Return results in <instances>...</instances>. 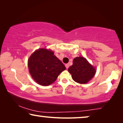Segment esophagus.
Masks as SVG:
<instances>
[{
    "mask_svg": "<svg viewBox=\"0 0 123 123\" xmlns=\"http://www.w3.org/2000/svg\"><path fill=\"white\" fill-rule=\"evenodd\" d=\"M65 66H66V67L67 69H68V68H69V64H65Z\"/></svg>",
    "mask_w": 123,
    "mask_h": 123,
    "instance_id": "esophagus-1",
    "label": "esophagus"
}]
</instances>
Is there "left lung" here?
I'll list each match as a JSON object with an SVG mask.
<instances>
[{"label": "left lung", "instance_id": "8db88e82", "mask_svg": "<svg viewBox=\"0 0 123 123\" xmlns=\"http://www.w3.org/2000/svg\"><path fill=\"white\" fill-rule=\"evenodd\" d=\"M72 79L81 84H86L90 81L96 72V69L84 57H76L73 60V65L68 68Z\"/></svg>", "mask_w": 123, "mask_h": 123}]
</instances>
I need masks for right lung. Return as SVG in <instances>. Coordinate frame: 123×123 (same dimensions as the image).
I'll return each instance as SVG.
<instances>
[{"instance_id":"obj_1","label":"right lung","mask_w":123,"mask_h":123,"mask_svg":"<svg viewBox=\"0 0 123 123\" xmlns=\"http://www.w3.org/2000/svg\"><path fill=\"white\" fill-rule=\"evenodd\" d=\"M51 50L40 48L32 53L28 60L29 72L33 79L42 86H48L55 81L66 69L63 63Z\"/></svg>"}]
</instances>
